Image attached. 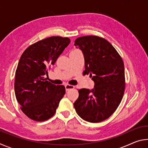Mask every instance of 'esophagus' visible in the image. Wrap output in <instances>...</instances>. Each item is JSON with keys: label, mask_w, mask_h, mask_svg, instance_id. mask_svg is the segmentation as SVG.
<instances>
[{"label": "esophagus", "mask_w": 148, "mask_h": 148, "mask_svg": "<svg viewBox=\"0 0 148 148\" xmlns=\"http://www.w3.org/2000/svg\"><path fill=\"white\" fill-rule=\"evenodd\" d=\"M74 89V86H72V85H69V84L65 85V89H66V91H69L70 89Z\"/></svg>", "instance_id": "obj_1"}]
</instances>
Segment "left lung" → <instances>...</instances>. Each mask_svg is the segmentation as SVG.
Returning a JSON list of instances; mask_svg holds the SVG:
<instances>
[{
	"label": "left lung",
	"instance_id": "left-lung-1",
	"mask_svg": "<svg viewBox=\"0 0 148 148\" xmlns=\"http://www.w3.org/2000/svg\"><path fill=\"white\" fill-rule=\"evenodd\" d=\"M74 45L83 52L84 74L92 77L95 87L92 90L79 89V97L74 106L85 121L101 122L114 113L123 97V61L114 46L102 37L92 35L79 37Z\"/></svg>",
	"mask_w": 148,
	"mask_h": 148
}]
</instances>
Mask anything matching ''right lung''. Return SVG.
Segmentation results:
<instances>
[{
	"mask_svg": "<svg viewBox=\"0 0 148 148\" xmlns=\"http://www.w3.org/2000/svg\"><path fill=\"white\" fill-rule=\"evenodd\" d=\"M71 40L51 36L29 46L21 55L15 77L14 89L22 112L34 121H44L53 116L65 94L64 86L44 78Z\"/></svg>",
	"mask_w": 148,
	"mask_h": 148,
	"instance_id": "add662e5",
	"label": "right lung"
}]
</instances>
